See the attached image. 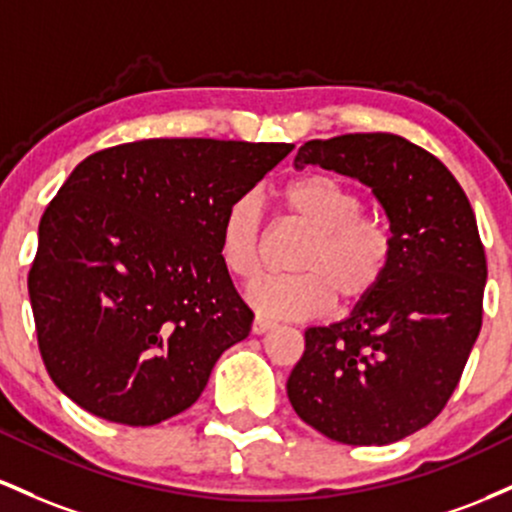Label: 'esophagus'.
Segmentation results:
<instances>
[{
  "label": "esophagus",
  "instance_id": "esophagus-1",
  "mask_svg": "<svg viewBox=\"0 0 512 512\" xmlns=\"http://www.w3.org/2000/svg\"><path fill=\"white\" fill-rule=\"evenodd\" d=\"M273 326H275L273 321H268V319H263V317H256V319H254V324H251V331H254L256 336H261V333L271 331Z\"/></svg>",
  "mask_w": 512,
  "mask_h": 512
}]
</instances>
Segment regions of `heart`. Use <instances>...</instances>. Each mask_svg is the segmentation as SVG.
Instances as JSON below:
<instances>
[{
  "label": "heart",
  "instance_id": "heart-1",
  "mask_svg": "<svg viewBox=\"0 0 512 512\" xmlns=\"http://www.w3.org/2000/svg\"><path fill=\"white\" fill-rule=\"evenodd\" d=\"M290 225L307 232L292 256V275L258 280L249 287L251 307L263 317L309 319L324 314L333 297L346 307L370 300L394 261L389 227L367 215L363 193L333 174L297 176L278 191ZM261 200L237 195L222 215L217 251L229 275L251 283L263 266Z\"/></svg>",
  "mask_w": 512,
  "mask_h": 512
}]
</instances>
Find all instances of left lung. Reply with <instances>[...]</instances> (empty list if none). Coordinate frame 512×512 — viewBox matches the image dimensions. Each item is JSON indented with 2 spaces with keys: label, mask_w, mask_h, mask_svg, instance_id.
Segmentation results:
<instances>
[{
  "label": "left lung",
  "mask_w": 512,
  "mask_h": 512,
  "mask_svg": "<svg viewBox=\"0 0 512 512\" xmlns=\"http://www.w3.org/2000/svg\"><path fill=\"white\" fill-rule=\"evenodd\" d=\"M309 164L372 188L389 217L394 261L348 319L304 331L287 396L326 438L389 445L426 428L459 384L484 317V244L450 169L406 137L309 140L295 166Z\"/></svg>",
  "instance_id": "1"
}]
</instances>
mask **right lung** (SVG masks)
Masks as SVG:
<instances>
[{
	"label": "right lung",
	"mask_w": 512,
	"mask_h": 512,
	"mask_svg": "<svg viewBox=\"0 0 512 512\" xmlns=\"http://www.w3.org/2000/svg\"><path fill=\"white\" fill-rule=\"evenodd\" d=\"M290 152L159 137L101 149L72 171L40 217L28 271L38 348L62 394L123 426L198 401L254 321L220 261L222 215Z\"/></svg>",
	"instance_id": "obj_1"
}]
</instances>
